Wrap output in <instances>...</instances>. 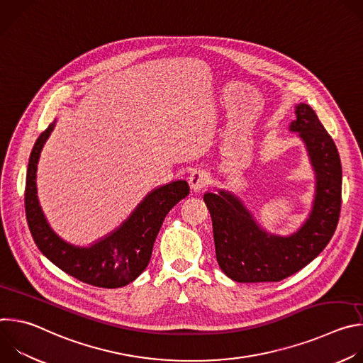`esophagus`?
I'll return each mask as SVG.
<instances>
[{"mask_svg":"<svg viewBox=\"0 0 363 363\" xmlns=\"http://www.w3.org/2000/svg\"><path fill=\"white\" fill-rule=\"evenodd\" d=\"M192 191L198 192L210 184V177L203 169H194L188 178Z\"/></svg>","mask_w":363,"mask_h":363,"instance_id":"obj_1","label":"esophagus"}]
</instances>
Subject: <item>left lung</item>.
Returning <instances> with one entry per match:
<instances>
[{"label": "left lung", "mask_w": 363, "mask_h": 363, "mask_svg": "<svg viewBox=\"0 0 363 363\" xmlns=\"http://www.w3.org/2000/svg\"><path fill=\"white\" fill-rule=\"evenodd\" d=\"M290 132H298L316 172L313 208L294 234L280 237L264 231L231 192L203 195L213 218L217 262L234 281H280L315 260L336 231L342 206L337 147L306 103L296 106V121L291 122Z\"/></svg>", "instance_id": "obj_1"}]
</instances>
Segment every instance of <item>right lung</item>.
<instances>
[{"label":"right lung","instance_id":"right-lung-1","mask_svg":"<svg viewBox=\"0 0 363 363\" xmlns=\"http://www.w3.org/2000/svg\"><path fill=\"white\" fill-rule=\"evenodd\" d=\"M55 123L35 140L26 178V217L38 250L65 273L103 289H118L133 281L149 264L153 242L167 214L189 194L186 181H174L149 192L132 216L108 237L91 247H76L50 228L37 199L35 172L40 152Z\"/></svg>","mask_w":363,"mask_h":363}]
</instances>
